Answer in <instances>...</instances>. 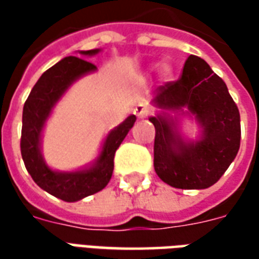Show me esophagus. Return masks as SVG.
Returning <instances> with one entry per match:
<instances>
[{
	"label": "esophagus",
	"instance_id": "34e87169",
	"mask_svg": "<svg viewBox=\"0 0 259 259\" xmlns=\"http://www.w3.org/2000/svg\"><path fill=\"white\" fill-rule=\"evenodd\" d=\"M133 113H135L139 119H143L150 115V108H148V105H147L146 102H141V104H137V105H136L135 109H133Z\"/></svg>",
	"mask_w": 259,
	"mask_h": 259
}]
</instances>
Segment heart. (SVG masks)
I'll use <instances>...</instances> for the list:
<instances>
[{"mask_svg": "<svg viewBox=\"0 0 259 259\" xmlns=\"http://www.w3.org/2000/svg\"><path fill=\"white\" fill-rule=\"evenodd\" d=\"M161 73L163 76H169L170 74V68H169L168 65H162V68H161Z\"/></svg>", "mask_w": 259, "mask_h": 259, "instance_id": "obj_1", "label": "heart"}]
</instances>
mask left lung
Wrapping results in <instances>:
<instances>
[{"mask_svg":"<svg viewBox=\"0 0 259 259\" xmlns=\"http://www.w3.org/2000/svg\"><path fill=\"white\" fill-rule=\"evenodd\" d=\"M152 105L161 109L150 118L155 127L154 168L159 179L185 190L215 185L237 155L241 136L239 109L225 81L204 59L190 55L182 77L158 87ZM185 116L199 124L198 139L181 135Z\"/></svg>","mask_w":259,"mask_h":259,"instance_id":"left-lung-1","label":"left lung"}]
</instances>
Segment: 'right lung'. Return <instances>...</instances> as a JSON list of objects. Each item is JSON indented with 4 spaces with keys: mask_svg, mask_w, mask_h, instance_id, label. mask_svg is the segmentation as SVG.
I'll use <instances>...</instances> for the list:
<instances>
[{
    "mask_svg": "<svg viewBox=\"0 0 259 259\" xmlns=\"http://www.w3.org/2000/svg\"><path fill=\"white\" fill-rule=\"evenodd\" d=\"M101 50L80 51L83 57L97 55ZM96 65L77 57H66L50 68L37 80L23 107L22 116V158L37 186L54 197L66 202H74L87 195L101 191L109 183L113 172L115 152L136 122L130 115L107 135L98 157L84 168L77 170H55L50 168L42 157V130L54 108L76 80L96 72Z\"/></svg>",
    "mask_w": 259,
    "mask_h": 259,
    "instance_id": "1",
    "label": "right lung"
}]
</instances>
